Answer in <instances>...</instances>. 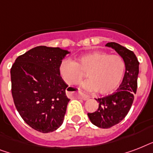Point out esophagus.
Listing matches in <instances>:
<instances>
[{"label": "esophagus", "mask_w": 153, "mask_h": 153, "mask_svg": "<svg viewBox=\"0 0 153 153\" xmlns=\"http://www.w3.org/2000/svg\"><path fill=\"white\" fill-rule=\"evenodd\" d=\"M73 96H77L78 98H81L82 100H87L90 98V96L87 95V94H84L82 93H79V94H72Z\"/></svg>", "instance_id": "obj_1"}]
</instances>
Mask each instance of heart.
Masks as SVG:
<instances>
[{"label":"heart","instance_id":"b5f03b06","mask_svg":"<svg viewBox=\"0 0 153 153\" xmlns=\"http://www.w3.org/2000/svg\"><path fill=\"white\" fill-rule=\"evenodd\" d=\"M125 60L118 55L104 51H93L77 58L75 61L64 59L59 63V73L65 82L78 85L86 73L88 80L82 86L90 92L102 95L114 93L121 85L126 73Z\"/></svg>","mask_w":153,"mask_h":153}]
</instances>
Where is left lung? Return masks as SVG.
I'll use <instances>...</instances> for the list:
<instances>
[{"label":"left lung","mask_w":153,"mask_h":153,"mask_svg":"<svg viewBox=\"0 0 153 153\" xmlns=\"http://www.w3.org/2000/svg\"><path fill=\"white\" fill-rule=\"evenodd\" d=\"M105 46L114 49L123 58L126 68L122 82L116 92L96 99L99 103L98 110L87 114L91 122L102 128H110L126 117L134 100L139 73V62L133 51L114 42Z\"/></svg>","instance_id":"obj_1"}]
</instances>
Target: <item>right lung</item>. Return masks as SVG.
I'll return each instance as SVG.
<instances>
[{
    "mask_svg": "<svg viewBox=\"0 0 153 153\" xmlns=\"http://www.w3.org/2000/svg\"><path fill=\"white\" fill-rule=\"evenodd\" d=\"M69 51L36 47L16 58L11 68L15 106L26 123L41 133H51L62 124L70 99L59 67Z\"/></svg>",
    "mask_w": 153,
    "mask_h": 153,
    "instance_id": "1",
    "label": "right lung"
}]
</instances>
